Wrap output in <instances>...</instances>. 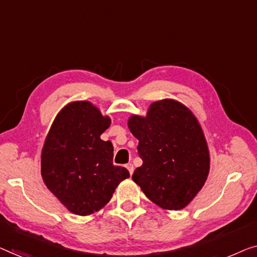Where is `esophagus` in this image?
Here are the masks:
<instances>
[{
    "label": "esophagus",
    "instance_id": "obj_1",
    "mask_svg": "<svg viewBox=\"0 0 257 257\" xmlns=\"http://www.w3.org/2000/svg\"><path fill=\"white\" fill-rule=\"evenodd\" d=\"M125 168L128 169L130 176H132L133 173H134V165H133V164H127V165H125Z\"/></svg>",
    "mask_w": 257,
    "mask_h": 257
}]
</instances>
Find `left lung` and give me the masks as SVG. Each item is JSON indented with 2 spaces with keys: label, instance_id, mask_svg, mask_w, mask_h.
I'll return each mask as SVG.
<instances>
[{
  "label": "left lung",
  "instance_id": "left-lung-1",
  "mask_svg": "<svg viewBox=\"0 0 257 257\" xmlns=\"http://www.w3.org/2000/svg\"><path fill=\"white\" fill-rule=\"evenodd\" d=\"M128 128L143 161L134 182L162 208L186 207L204 186L211 162L198 118L179 101L163 99L151 103L146 116L132 115Z\"/></svg>",
  "mask_w": 257,
  "mask_h": 257
}]
</instances>
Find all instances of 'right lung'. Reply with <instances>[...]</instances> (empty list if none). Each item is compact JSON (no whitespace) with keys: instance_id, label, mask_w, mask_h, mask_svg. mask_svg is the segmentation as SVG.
I'll return each instance as SVG.
<instances>
[{"instance_id":"1","label":"right lung","mask_w":257,"mask_h":257,"mask_svg":"<svg viewBox=\"0 0 257 257\" xmlns=\"http://www.w3.org/2000/svg\"><path fill=\"white\" fill-rule=\"evenodd\" d=\"M111 120L89 101L67 103L53 121L41 155L46 187L68 211L91 215L109 202L115 189L129 178L113 165V144L100 139Z\"/></svg>"}]
</instances>
